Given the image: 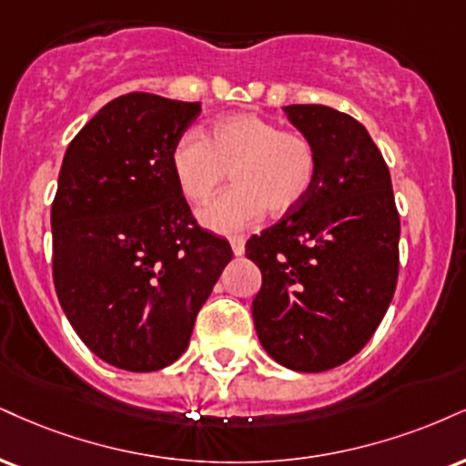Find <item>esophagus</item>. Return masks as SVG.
Masks as SVG:
<instances>
[{
  "mask_svg": "<svg viewBox=\"0 0 466 466\" xmlns=\"http://www.w3.org/2000/svg\"><path fill=\"white\" fill-rule=\"evenodd\" d=\"M229 245H232L234 256H243V251H245V238L243 237H232V238H229Z\"/></svg>",
  "mask_w": 466,
  "mask_h": 466,
  "instance_id": "34e87169",
  "label": "esophagus"
}]
</instances>
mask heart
I'll return each instance as SVG.
<instances>
[{"instance_id": "1", "label": "heart", "mask_w": 466, "mask_h": 466, "mask_svg": "<svg viewBox=\"0 0 466 466\" xmlns=\"http://www.w3.org/2000/svg\"><path fill=\"white\" fill-rule=\"evenodd\" d=\"M171 171L182 195L206 204L228 179L234 184L201 210L215 232H237L262 215L284 217L299 208L319 176L317 145L306 134L282 130L276 121L234 112L210 123L206 138L188 130L171 149Z\"/></svg>"}]
</instances>
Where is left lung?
Segmentation results:
<instances>
[{"label":"left lung","mask_w":466,"mask_h":466,"mask_svg":"<svg viewBox=\"0 0 466 466\" xmlns=\"http://www.w3.org/2000/svg\"><path fill=\"white\" fill-rule=\"evenodd\" d=\"M284 112L317 145L319 176L299 208L245 245L262 273L251 312L273 360L319 373L356 356L389 310L400 212L389 167L362 123L321 104Z\"/></svg>","instance_id":"left-lung-1"}]
</instances>
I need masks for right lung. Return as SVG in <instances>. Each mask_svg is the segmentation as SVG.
<instances>
[{
  "instance_id": "obj_1",
  "label": "right lung",
  "mask_w": 466,
  "mask_h": 466,
  "mask_svg": "<svg viewBox=\"0 0 466 466\" xmlns=\"http://www.w3.org/2000/svg\"><path fill=\"white\" fill-rule=\"evenodd\" d=\"M201 106L127 93L66 147L52 204L54 287L84 345L112 367L158 371L187 351L232 260L195 221L171 149Z\"/></svg>"
}]
</instances>
